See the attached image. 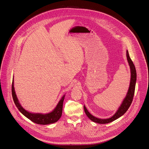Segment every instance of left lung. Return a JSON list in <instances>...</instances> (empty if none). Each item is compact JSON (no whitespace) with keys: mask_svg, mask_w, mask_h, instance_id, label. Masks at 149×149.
I'll return each instance as SVG.
<instances>
[{"mask_svg":"<svg viewBox=\"0 0 149 149\" xmlns=\"http://www.w3.org/2000/svg\"><path fill=\"white\" fill-rule=\"evenodd\" d=\"M127 60L129 63V65L130 66L131 68V82H130V85L129 88V90L128 91V93L127 96H126L125 98L123 100L122 104H121L120 107L119 108L116 113L114 114V115L109 119H98L97 118L94 117L93 116L92 114H91L85 106H84L85 112L86 114V116L90 119L91 120L98 123L100 124H105V123H108L110 122H111L114 120H115L116 119H118L122 115H123L124 113L125 112H127L129 107H130L134 95V93H135V84H136V69L135 65L131 60L130 56L129 55L128 51H127Z\"/></svg>","mask_w":149,"mask_h":149,"instance_id":"1","label":"left lung"}]
</instances>
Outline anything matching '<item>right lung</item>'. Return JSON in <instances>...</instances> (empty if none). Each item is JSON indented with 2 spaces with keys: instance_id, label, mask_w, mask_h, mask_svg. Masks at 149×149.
Wrapping results in <instances>:
<instances>
[{
  "instance_id": "add662e5",
  "label": "right lung",
  "mask_w": 149,
  "mask_h": 149,
  "mask_svg": "<svg viewBox=\"0 0 149 149\" xmlns=\"http://www.w3.org/2000/svg\"><path fill=\"white\" fill-rule=\"evenodd\" d=\"M12 95L14 101V103L19 111L24 115L31 120L33 122L40 125H48L52 123H55L58 121L61 118L63 111V105L64 99V95L59 101L55 109L51 113L48 114H40V113H29L22 107L18 98L15 94V92L14 87V79L12 84Z\"/></svg>"
}]
</instances>
